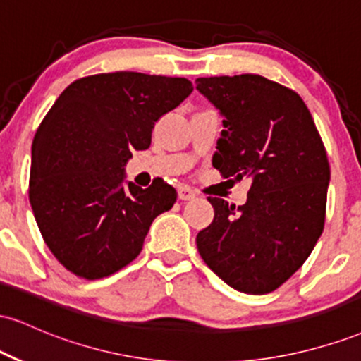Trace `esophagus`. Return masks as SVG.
I'll list each match as a JSON object with an SVG mask.
<instances>
[{
    "label": "esophagus",
    "instance_id": "34e87169",
    "mask_svg": "<svg viewBox=\"0 0 361 361\" xmlns=\"http://www.w3.org/2000/svg\"><path fill=\"white\" fill-rule=\"evenodd\" d=\"M195 197H197V192L190 188V186H180V190H178V198L180 200H193Z\"/></svg>",
    "mask_w": 361,
    "mask_h": 361
}]
</instances>
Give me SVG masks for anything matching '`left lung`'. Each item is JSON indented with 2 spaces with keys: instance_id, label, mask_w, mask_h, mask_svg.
<instances>
[{
  "instance_id": "obj_1",
  "label": "left lung",
  "mask_w": 361,
  "mask_h": 361,
  "mask_svg": "<svg viewBox=\"0 0 361 361\" xmlns=\"http://www.w3.org/2000/svg\"><path fill=\"white\" fill-rule=\"evenodd\" d=\"M222 115L212 157L224 178L251 181L244 205L209 197L214 221L197 234L207 267L244 293L273 292L309 258L326 219L329 163L305 103L258 74L198 78Z\"/></svg>"
}]
</instances>
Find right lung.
<instances>
[{
	"label": "right lung",
	"mask_w": 361,
	"mask_h": 361,
	"mask_svg": "<svg viewBox=\"0 0 361 361\" xmlns=\"http://www.w3.org/2000/svg\"><path fill=\"white\" fill-rule=\"evenodd\" d=\"M192 91L185 78L94 74L71 82L45 115L28 197L45 244L74 275L103 279L137 258L152 221L176 202L164 181L146 190L127 181L126 164Z\"/></svg>",
	"instance_id": "obj_1"
}]
</instances>
